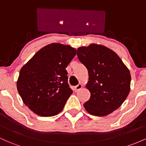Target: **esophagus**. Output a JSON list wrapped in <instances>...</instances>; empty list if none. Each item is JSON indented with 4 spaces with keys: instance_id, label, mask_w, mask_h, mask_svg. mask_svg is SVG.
<instances>
[{
    "instance_id": "esophagus-1",
    "label": "esophagus",
    "mask_w": 146,
    "mask_h": 146,
    "mask_svg": "<svg viewBox=\"0 0 146 146\" xmlns=\"http://www.w3.org/2000/svg\"><path fill=\"white\" fill-rule=\"evenodd\" d=\"M82 87H83V86L82 84H79L78 85H77V86H75L74 87V90L75 92H78L80 89H81V88H82Z\"/></svg>"
}]
</instances>
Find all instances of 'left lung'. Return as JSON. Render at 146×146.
<instances>
[{
	"label": "left lung",
	"instance_id": "1",
	"mask_svg": "<svg viewBox=\"0 0 146 146\" xmlns=\"http://www.w3.org/2000/svg\"><path fill=\"white\" fill-rule=\"evenodd\" d=\"M77 56L88 72L86 88L90 98L84 104L95 116H106L119 108L130 90V71L121 58L101 44L78 48Z\"/></svg>",
	"mask_w": 146,
	"mask_h": 146
}]
</instances>
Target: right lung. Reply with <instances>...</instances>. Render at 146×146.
Here are the masks:
<instances>
[{
  "mask_svg": "<svg viewBox=\"0 0 146 146\" xmlns=\"http://www.w3.org/2000/svg\"><path fill=\"white\" fill-rule=\"evenodd\" d=\"M76 55L69 45L52 43L40 49L21 68L17 89L25 104L36 115L51 117L63 109L73 90L66 68Z\"/></svg>",
  "mask_w": 146,
  "mask_h": 146,
  "instance_id": "obj_1",
  "label": "right lung"
}]
</instances>
